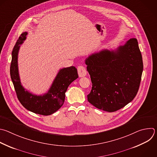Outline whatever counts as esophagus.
Masks as SVG:
<instances>
[{
    "label": "esophagus",
    "instance_id": "esophagus-1",
    "mask_svg": "<svg viewBox=\"0 0 157 157\" xmlns=\"http://www.w3.org/2000/svg\"><path fill=\"white\" fill-rule=\"evenodd\" d=\"M78 73L79 77H84L87 74L86 70L83 66H79L78 67Z\"/></svg>",
    "mask_w": 157,
    "mask_h": 157
}]
</instances>
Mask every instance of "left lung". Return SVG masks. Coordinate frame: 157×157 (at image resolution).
Instances as JSON below:
<instances>
[{
	"label": "left lung",
	"instance_id": "left-lung-1",
	"mask_svg": "<svg viewBox=\"0 0 157 157\" xmlns=\"http://www.w3.org/2000/svg\"><path fill=\"white\" fill-rule=\"evenodd\" d=\"M92 82L89 103L108 112H116L136 97L143 62L137 40L132 38L115 50H102L85 60Z\"/></svg>",
	"mask_w": 157,
	"mask_h": 157
}]
</instances>
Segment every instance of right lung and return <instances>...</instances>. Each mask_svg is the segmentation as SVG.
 <instances>
[{"instance_id":"add662e5","label":"right lung","mask_w":157,"mask_h":157,"mask_svg":"<svg viewBox=\"0 0 157 157\" xmlns=\"http://www.w3.org/2000/svg\"><path fill=\"white\" fill-rule=\"evenodd\" d=\"M27 32L23 33L17 40L12 53L10 76L17 97L28 110L42 115H50L63 105L65 92L70 84L78 78L77 69L72 66L60 70L48 92L42 95H34L21 85L18 67V54L21 44L26 38Z\"/></svg>"}]
</instances>
